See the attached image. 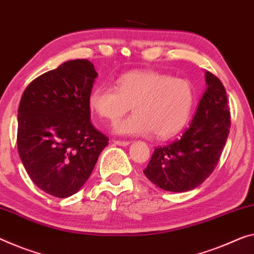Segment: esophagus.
<instances>
[{
  "label": "esophagus",
  "instance_id": "obj_1",
  "mask_svg": "<svg viewBox=\"0 0 254 254\" xmlns=\"http://www.w3.org/2000/svg\"><path fill=\"white\" fill-rule=\"evenodd\" d=\"M112 143H114L115 145H119V146L129 145V142H128V140H112Z\"/></svg>",
  "mask_w": 254,
  "mask_h": 254
}]
</instances>
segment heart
Masks as SVG:
<instances>
[{"label":"heart","mask_w":254,"mask_h":254,"mask_svg":"<svg viewBox=\"0 0 254 254\" xmlns=\"http://www.w3.org/2000/svg\"><path fill=\"white\" fill-rule=\"evenodd\" d=\"M194 89L189 80L157 71H131L117 80L116 87L97 86L88 97L89 109L114 123L135 112L114 127L119 135L170 137L189 122L194 107Z\"/></svg>","instance_id":"obj_1"}]
</instances>
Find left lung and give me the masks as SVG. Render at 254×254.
<instances>
[{"instance_id":"obj_1","label":"left lung","mask_w":254,"mask_h":254,"mask_svg":"<svg viewBox=\"0 0 254 254\" xmlns=\"http://www.w3.org/2000/svg\"><path fill=\"white\" fill-rule=\"evenodd\" d=\"M206 89L182 137L154 149L145 176L161 190L187 192L201 185L216 168L231 128L226 89L205 72Z\"/></svg>"}]
</instances>
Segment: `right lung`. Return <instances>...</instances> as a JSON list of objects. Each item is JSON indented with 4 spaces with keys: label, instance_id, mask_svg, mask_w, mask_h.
Segmentation results:
<instances>
[{
    "label": "right lung",
    "instance_id": "obj_1",
    "mask_svg": "<svg viewBox=\"0 0 254 254\" xmlns=\"http://www.w3.org/2000/svg\"><path fill=\"white\" fill-rule=\"evenodd\" d=\"M97 72L85 59L34 79L18 109V152L30 179L56 197L77 193L109 138L91 123L88 97Z\"/></svg>",
    "mask_w": 254,
    "mask_h": 254
}]
</instances>
